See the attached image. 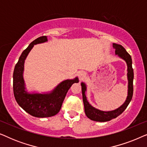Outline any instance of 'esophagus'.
Masks as SVG:
<instances>
[{"instance_id":"obj_1","label":"esophagus","mask_w":147,"mask_h":147,"mask_svg":"<svg viewBox=\"0 0 147 147\" xmlns=\"http://www.w3.org/2000/svg\"><path fill=\"white\" fill-rule=\"evenodd\" d=\"M86 72L84 71H80L79 73H78V76H79L80 80H83L84 78L86 77Z\"/></svg>"}]
</instances>
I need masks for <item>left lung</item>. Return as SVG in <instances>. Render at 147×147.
Returning <instances> with one entry per match:
<instances>
[{
  "label": "left lung",
  "instance_id": "1",
  "mask_svg": "<svg viewBox=\"0 0 147 147\" xmlns=\"http://www.w3.org/2000/svg\"><path fill=\"white\" fill-rule=\"evenodd\" d=\"M113 47L115 49V54L126 61L127 65V79H128V96L124 103L119 108L112 111H103L94 108L88 101L86 98V84L82 82V92L83 102L84 105L85 114L88 118L96 122H107L114 119L121 114L127 107L130 102L131 101L133 95V79L134 72L132 67V58L126 49L122 45L116 43H113Z\"/></svg>",
  "mask_w": 147,
  "mask_h": 147
}]
</instances>
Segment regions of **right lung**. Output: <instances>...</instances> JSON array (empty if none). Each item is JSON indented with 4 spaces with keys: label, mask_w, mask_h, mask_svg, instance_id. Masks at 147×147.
<instances>
[{
    "label": "right lung",
    "mask_w": 147,
    "mask_h": 147,
    "mask_svg": "<svg viewBox=\"0 0 147 147\" xmlns=\"http://www.w3.org/2000/svg\"><path fill=\"white\" fill-rule=\"evenodd\" d=\"M47 41V36H42L31 42L20 56L13 72V92L16 101L26 112L37 118L51 117L57 114L70 87L73 84L79 82L78 78L76 77L61 82L47 93L27 92L23 78L25 61L34 45Z\"/></svg>",
    "instance_id": "1"
}]
</instances>
